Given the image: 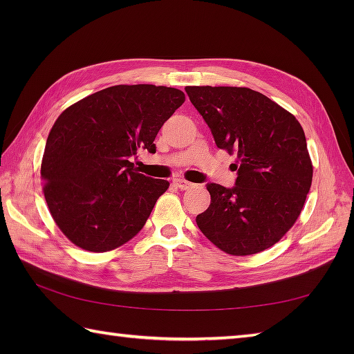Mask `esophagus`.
I'll return each instance as SVG.
<instances>
[{"instance_id": "obj_1", "label": "esophagus", "mask_w": 354, "mask_h": 354, "mask_svg": "<svg viewBox=\"0 0 354 354\" xmlns=\"http://www.w3.org/2000/svg\"><path fill=\"white\" fill-rule=\"evenodd\" d=\"M173 184H175L178 189H181V190H192L193 187H194V184L185 181V179H175V181H173Z\"/></svg>"}]
</instances>
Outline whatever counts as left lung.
<instances>
[{
  "instance_id": "8db88e82",
  "label": "left lung",
  "mask_w": 354,
  "mask_h": 354,
  "mask_svg": "<svg viewBox=\"0 0 354 354\" xmlns=\"http://www.w3.org/2000/svg\"><path fill=\"white\" fill-rule=\"evenodd\" d=\"M216 146L237 153L236 185L209 183V207L198 214L204 236L231 255L275 245L298 219L313 167L301 124L290 112L250 88L187 86Z\"/></svg>"
}]
</instances>
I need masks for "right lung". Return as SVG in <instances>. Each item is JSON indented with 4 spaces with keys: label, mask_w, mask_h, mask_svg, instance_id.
<instances>
[{
    "label": "right lung",
    "mask_w": 354,
    "mask_h": 354,
    "mask_svg": "<svg viewBox=\"0 0 354 354\" xmlns=\"http://www.w3.org/2000/svg\"><path fill=\"white\" fill-rule=\"evenodd\" d=\"M184 100L176 88L117 85L57 117L41 178L53 219L74 245L112 251L145 227L169 181L141 175L131 158L140 147L155 152L158 131Z\"/></svg>",
    "instance_id": "right-lung-1"
}]
</instances>
